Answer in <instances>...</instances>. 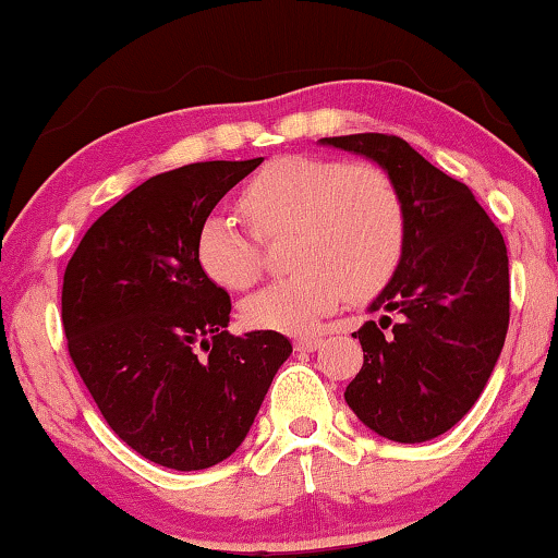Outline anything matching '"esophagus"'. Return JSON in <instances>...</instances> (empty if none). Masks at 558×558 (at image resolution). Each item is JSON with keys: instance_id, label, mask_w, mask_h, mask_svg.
<instances>
[{"instance_id": "obj_1", "label": "esophagus", "mask_w": 558, "mask_h": 558, "mask_svg": "<svg viewBox=\"0 0 558 558\" xmlns=\"http://www.w3.org/2000/svg\"><path fill=\"white\" fill-rule=\"evenodd\" d=\"M323 344V338H317V335H307V338H298L295 340V350H303V352H313Z\"/></svg>"}]
</instances>
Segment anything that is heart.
<instances>
[{"label": "heart", "mask_w": 558, "mask_h": 558, "mask_svg": "<svg viewBox=\"0 0 558 558\" xmlns=\"http://www.w3.org/2000/svg\"><path fill=\"white\" fill-rule=\"evenodd\" d=\"M241 206L263 238L295 233L300 270L245 300L243 320L255 330L311 332L344 290L352 298L377 293L402 260L404 201L379 166L282 156L245 183ZM196 260L216 286L245 290L260 276L258 238L214 210L198 226Z\"/></svg>", "instance_id": "b5f03b06"}]
</instances>
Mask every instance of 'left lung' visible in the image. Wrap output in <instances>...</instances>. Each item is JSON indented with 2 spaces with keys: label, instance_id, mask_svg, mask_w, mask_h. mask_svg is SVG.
<instances>
[{
  "label": "left lung",
  "instance_id": "8db88e82",
  "mask_svg": "<svg viewBox=\"0 0 558 558\" xmlns=\"http://www.w3.org/2000/svg\"><path fill=\"white\" fill-rule=\"evenodd\" d=\"M375 161L404 201V251L395 276L352 335L365 362L344 402L379 437L417 445L435 439L480 400L509 327V258L499 228L474 193L441 173L400 136L320 138ZM388 332L385 333L384 330Z\"/></svg>",
  "mask_w": 558,
  "mask_h": 558
}]
</instances>
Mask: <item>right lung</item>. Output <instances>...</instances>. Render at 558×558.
Instances as JSON below:
<instances>
[{"instance_id":"right-lung-1","label":"right lung","mask_w":558,"mask_h":558,"mask_svg":"<svg viewBox=\"0 0 558 558\" xmlns=\"http://www.w3.org/2000/svg\"><path fill=\"white\" fill-rule=\"evenodd\" d=\"M260 163L154 175L88 228L66 265L69 355L119 439L168 470L231 457L293 352L280 332H228L231 295L196 260L201 220Z\"/></svg>"}]
</instances>
